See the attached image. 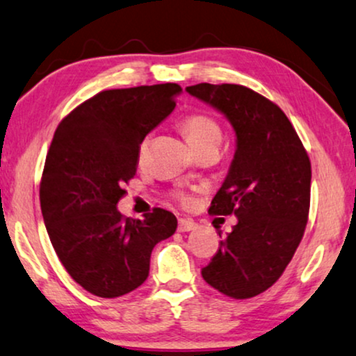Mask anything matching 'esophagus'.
<instances>
[{"label":"esophagus","mask_w":356,"mask_h":356,"mask_svg":"<svg viewBox=\"0 0 356 356\" xmlns=\"http://www.w3.org/2000/svg\"><path fill=\"white\" fill-rule=\"evenodd\" d=\"M197 225L193 220H188V218H179L178 220V232H193L196 230Z\"/></svg>","instance_id":"esophagus-1"}]
</instances>
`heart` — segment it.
Returning <instances> with one entry per match:
<instances>
[{"label": "heart", "instance_id": "heart-1", "mask_svg": "<svg viewBox=\"0 0 356 356\" xmlns=\"http://www.w3.org/2000/svg\"><path fill=\"white\" fill-rule=\"evenodd\" d=\"M179 126H181V131L183 134L186 136L188 143L191 144L197 152L201 149L211 147V145L218 147L222 143L223 131H222L220 123H218L213 116L202 113V111L184 116ZM147 144H149V136H145L139 144V149H138L139 157H144L145 150H147ZM172 197L179 204H183V206H189L193 201L191 194L183 191V189H175L172 193Z\"/></svg>", "mask_w": 356, "mask_h": 356}]
</instances>
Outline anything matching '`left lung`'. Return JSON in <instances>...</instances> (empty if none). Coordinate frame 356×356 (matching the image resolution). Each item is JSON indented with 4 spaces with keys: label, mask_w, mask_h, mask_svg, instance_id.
Listing matches in <instances>:
<instances>
[{
    "label": "left lung",
    "mask_w": 356,
    "mask_h": 356,
    "mask_svg": "<svg viewBox=\"0 0 356 356\" xmlns=\"http://www.w3.org/2000/svg\"><path fill=\"white\" fill-rule=\"evenodd\" d=\"M230 120L236 152L212 199L211 216H236L202 279L235 300L270 289L290 264L308 223L311 162L293 124L274 102L240 84L186 87Z\"/></svg>",
    "instance_id": "1"
}]
</instances>
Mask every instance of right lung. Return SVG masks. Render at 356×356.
<instances>
[{
    "instance_id": "right-lung-1",
    "label": "right lung",
    "mask_w": 356,
    "mask_h": 356,
    "mask_svg": "<svg viewBox=\"0 0 356 356\" xmlns=\"http://www.w3.org/2000/svg\"><path fill=\"white\" fill-rule=\"evenodd\" d=\"M178 84L102 90L58 124L40 181L48 236L72 280L100 298L143 285L150 254L177 230V217L154 207L143 220L116 204L138 170L140 140L167 118Z\"/></svg>"
}]
</instances>
